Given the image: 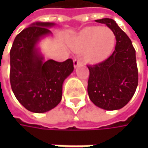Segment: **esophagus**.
Segmentation results:
<instances>
[{
  "mask_svg": "<svg viewBox=\"0 0 148 148\" xmlns=\"http://www.w3.org/2000/svg\"><path fill=\"white\" fill-rule=\"evenodd\" d=\"M81 63V60L79 58H75L74 60V68H76L78 65H79Z\"/></svg>",
  "mask_w": 148,
  "mask_h": 148,
  "instance_id": "1",
  "label": "esophagus"
}]
</instances>
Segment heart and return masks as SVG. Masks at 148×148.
Returning a JSON list of instances; mask_svg holds the SVG:
<instances>
[{
    "label": "heart",
    "instance_id": "1",
    "mask_svg": "<svg viewBox=\"0 0 148 148\" xmlns=\"http://www.w3.org/2000/svg\"><path fill=\"white\" fill-rule=\"evenodd\" d=\"M116 44L114 32L108 28L91 26L84 29L75 38L74 48L84 50V58L89 62H99L112 52Z\"/></svg>",
    "mask_w": 148,
    "mask_h": 148
}]
</instances>
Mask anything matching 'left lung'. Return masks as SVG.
Segmentation results:
<instances>
[{"label": "left lung", "instance_id": "left-lung-1", "mask_svg": "<svg viewBox=\"0 0 148 148\" xmlns=\"http://www.w3.org/2000/svg\"><path fill=\"white\" fill-rule=\"evenodd\" d=\"M106 25L116 36L113 53L103 62L87 65L89 79L87 92L95 105L107 110L125 106L138 86L135 49L127 34L111 18L95 20Z\"/></svg>", "mask_w": 148, "mask_h": 148}]
</instances>
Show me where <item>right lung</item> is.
I'll return each mask as SVG.
<instances>
[{"label": "right lung", "mask_w": 148, "mask_h": 148, "mask_svg": "<svg viewBox=\"0 0 148 148\" xmlns=\"http://www.w3.org/2000/svg\"><path fill=\"white\" fill-rule=\"evenodd\" d=\"M52 23H36L18 33L10 50V84L16 99L26 110L43 113L61 102L62 83L74 70L72 59L43 61L37 52L39 38L51 32Z\"/></svg>", "instance_id": "right-lung-1"}]
</instances>
